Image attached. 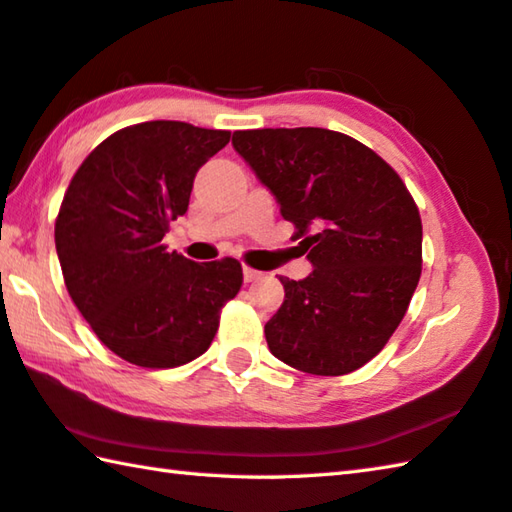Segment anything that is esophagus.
Segmentation results:
<instances>
[{
    "instance_id": "1",
    "label": "esophagus",
    "mask_w": 512,
    "mask_h": 512,
    "mask_svg": "<svg viewBox=\"0 0 512 512\" xmlns=\"http://www.w3.org/2000/svg\"><path fill=\"white\" fill-rule=\"evenodd\" d=\"M262 275H264L262 270H255V268H250V266H244V279H246V282H255V279H259Z\"/></svg>"
}]
</instances>
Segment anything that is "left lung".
Returning <instances> with one entry per match:
<instances>
[{
  "instance_id": "8db88e82",
  "label": "left lung",
  "mask_w": 512,
  "mask_h": 512,
  "mask_svg": "<svg viewBox=\"0 0 512 512\" xmlns=\"http://www.w3.org/2000/svg\"><path fill=\"white\" fill-rule=\"evenodd\" d=\"M233 146L315 266L299 282L279 277L286 297L264 328L270 353L310 375L353 373L393 337L422 275L413 195L375 150L337 130H237Z\"/></svg>"
}]
</instances>
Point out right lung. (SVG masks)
Instances as JSON below:
<instances>
[{
	"instance_id": "right-lung-1",
	"label": "right lung",
	"mask_w": 512,
	"mask_h": 512,
	"mask_svg": "<svg viewBox=\"0 0 512 512\" xmlns=\"http://www.w3.org/2000/svg\"><path fill=\"white\" fill-rule=\"evenodd\" d=\"M228 142L230 130L168 119L126 126L70 179L55 219L64 284L99 342L128 364L193 362L242 288L237 259L197 264L162 242L188 210L199 166Z\"/></svg>"
}]
</instances>
